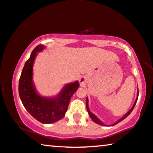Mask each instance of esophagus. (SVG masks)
<instances>
[{
	"label": "esophagus",
	"instance_id": "esophagus-1",
	"mask_svg": "<svg viewBox=\"0 0 153 153\" xmlns=\"http://www.w3.org/2000/svg\"><path fill=\"white\" fill-rule=\"evenodd\" d=\"M85 81H86V78H85V77H84V76L79 77V83L83 84V83H84V82H85Z\"/></svg>",
	"mask_w": 153,
	"mask_h": 153
}]
</instances>
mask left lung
<instances>
[{"mask_svg":"<svg viewBox=\"0 0 153 153\" xmlns=\"http://www.w3.org/2000/svg\"><path fill=\"white\" fill-rule=\"evenodd\" d=\"M138 94H139V92H138V91H137V98H136V99H135V103H134V104H133V107L130 109V110L128 111V112L126 114L123 116V117H122L120 118V120H118L117 122H116L114 124H113V125H111V126H114V125H116V124H118V123H120V122H121V121L122 120H123L125 119V118H126L128 116H129L130 114H131V111H133V108H134V107H135V104H136V103H137V99H138ZM86 109H87V111H88V114H89V116H90V117L91 118V119L93 120L94 123H96L97 124H99V125H103V126H106V125H105L103 124V123L101 122V121L99 119V118L97 117V116L94 115V114H93V113L91 112V111H90V110H89V108H88V98H86Z\"/></svg>","mask_w":153,"mask_h":153,"instance_id":"obj_1","label":"left lung"}]
</instances>
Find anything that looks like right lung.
<instances>
[{
	"mask_svg": "<svg viewBox=\"0 0 153 153\" xmlns=\"http://www.w3.org/2000/svg\"><path fill=\"white\" fill-rule=\"evenodd\" d=\"M45 47L39 45L26 60L19 80V95L24 108L30 114L43 124H51L62 119L67 110L70 99L79 88L76 81L65 85L54 97H43L35 90L33 82V67L37 52Z\"/></svg>",
	"mask_w": 153,
	"mask_h": 153,
	"instance_id": "obj_1",
	"label": "right lung"
}]
</instances>
